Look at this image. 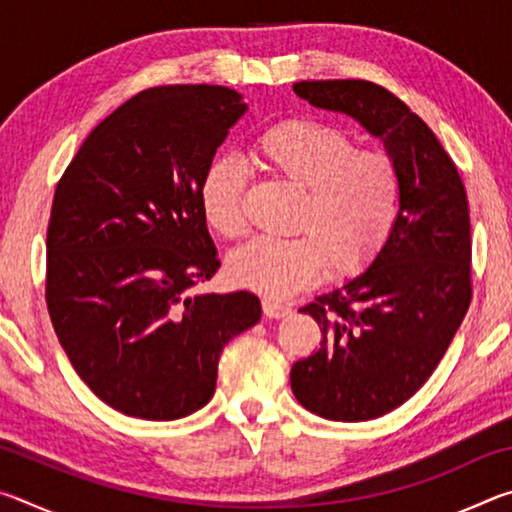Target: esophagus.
<instances>
[{"label": "esophagus", "mask_w": 512, "mask_h": 512, "mask_svg": "<svg viewBox=\"0 0 512 512\" xmlns=\"http://www.w3.org/2000/svg\"><path fill=\"white\" fill-rule=\"evenodd\" d=\"M262 307H264V314L268 318H284L291 314V305H287V302H282V300H275V298H264Z\"/></svg>", "instance_id": "34e87169"}]
</instances>
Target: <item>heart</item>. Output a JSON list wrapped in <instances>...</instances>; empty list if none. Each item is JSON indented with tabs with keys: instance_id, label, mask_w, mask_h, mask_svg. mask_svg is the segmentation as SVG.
Here are the masks:
<instances>
[{
	"instance_id": "1",
	"label": "heart",
	"mask_w": 512,
	"mask_h": 512,
	"mask_svg": "<svg viewBox=\"0 0 512 512\" xmlns=\"http://www.w3.org/2000/svg\"><path fill=\"white\" fill-rule=\"evenodd\" d=\"M268 176L302 189L289 239L255 237L228 257L239 287L264 296H291L318 284L332 268L352 277L375 264L400 221L402 178L388 153L363 151L341 128L293 117L266 126L250 146ZM248 169L219 153L198 180L205 223L221 237L246 230Z\"/></svg>"
}]
</instances>
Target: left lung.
Listing matches in <instances>:
<instances>
[{
  "instance_id": "obj_1",
  "label": "left lung",
  "mask_w": 512,
  "mask_h": 512,
  "mask_svg": "<svg viewBox=\"0 0 512 512\" xmlns=\"http://www.w3.org/2000/svg\"><path fill=\"white\" fill-rule=\"evenodd\" d=\"M293 92L359 121L402 178L400 221L384 253L300 309L323 341L291 368V391L307 411L375 420L420 391L463 323L472 300L470 207L443 144L393 92L354 79L300 81Z\"/></svg>"
}]
</instances>
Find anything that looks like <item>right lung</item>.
Wrapping results in <instances>:
<instances>
[{
  "label": "right lung",
  "instance_id": "obj_1",
  "mask_svg": "<svg viewBox=\"0 0 512 512\" xmlns=\"http://www.w3.org/2000/svg\"><path fill=\"white\" fill-rule=\"evenodd\" d=\"M223 85H164L85 137L56 187L47 309L90 391L142 420L212 400L219 357L262 318L250 291L192 296L219 271L198 180L246 112Z\"/></svg>",
  "mask_w": 512,
  "mask_h": 512
}]
</instances>
